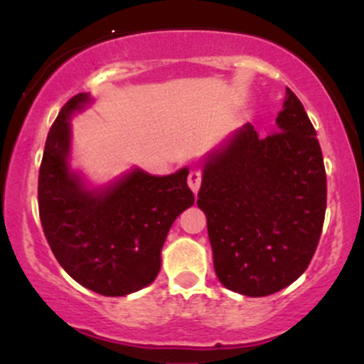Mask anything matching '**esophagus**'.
I'll use <instances>...</instances> for the list:
<instances>
[{"label": "esophagus", "mask_w": 364, "mask_h": 364, "mask_svg": "<svg viewBox=\"0 0 364 364\" xmlns=\"http://www.w3.org/2000/svg\"><path fill=\"white\" fill-rule=\"evenodd\" d=\"M188 188L192 190L193 193H197L199 192V188H200V174H199V171H190V174H188Z\"/></svg>", "instance_id": "esophagus-1"}]
</instances>
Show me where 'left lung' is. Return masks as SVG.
Wrapping results in <instances>:
<instances>
[{
  "label": "left lung",
  "instance_id": "8db88e82",
  "mask_svg": "<svg viewBox=\"0 0 364 364\" xmlns=\"http://www.w3.org/2000/svg\"><path fill=\"white\" fill-rule=\"evenodd\" d=\"M277 134L250 123L203 159L197 205L208 220L223 287L262 297L296 282L310 264L326 215L321 146L303 104L285 90Z\"/></svg>",
  "mask_w": 364,
  "mask_h": 364
}]
</instances>
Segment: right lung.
I'll list each match as a JSON object with an SVG mask.
<instances>
[{"label":"right lung","instance_id":"1","mask_svg":"<svg viewBox=\"0 0 364 364\" xmlns=\"http://www.w3.org/2000/svg\"><path fill=\"white\" fill-rule=\"evenodd\" d=\"M93 102L79 93L50 127L38 174V208L58 262L82 287L119 297L153 284L174 220L193 204L188 167L153 176L132 167L95 185L72 165V117Z\"/></svg>","mask_w":364,"mask_h":364}]
</instances>
